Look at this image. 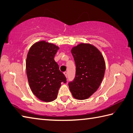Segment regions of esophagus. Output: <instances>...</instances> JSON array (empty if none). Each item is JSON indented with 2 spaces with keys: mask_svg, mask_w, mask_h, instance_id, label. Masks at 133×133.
<instances>
[{
  "mask_svg": "<svg viewBox=\"0 0 133 133\" xmlns=\"http://www.w3.org/2000/svg\"><path fill=\"white\" fill-rule=\"evenodd\" d=\"M64 75H65V77H67V72H66V71L64 72Z\"/></svg>",
  "mask_w": 133,
  "mask_h": 133,
  "instance_id": "esophagus-1",
  "label": "esophagus"
}]
</instances>
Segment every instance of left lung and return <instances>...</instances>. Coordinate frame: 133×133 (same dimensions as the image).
<instances>
[{
    "label": "left lung",
    "instance_id": "1",
    "mask_svg": "<svg viewBox=\"0 0 133 133\" xmlns=\"http://www.w3.org/2000/svg\"><path fill=\"white\" fill-rule=\"evenodd\" d=\"M71 52L76 73L73 81L69 84L70 90L76 99H87L102 82L105 71L104 59L101 52L89 43H80L72 47Z\"/></svg>",
    "mask_w": 133,
    "mask_h": 133
}]
</instances>
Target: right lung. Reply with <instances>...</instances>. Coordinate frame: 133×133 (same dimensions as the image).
<instances>
[{
    "label": "right lung",
    "instance_id": "1",
    "mask_svg": "<svg viewBox=\"0 0 133 133\" xmlns=\"http://www.w3.org/2000/svg\"><path fill=\"white\" fill-rule=\"evenodd\" d=\"M59 47L41 40L33 44L29 51L26 70L32 92L38 99L51 102L57 98L61 83L66 82L54 56Z\"/></svg>",
    "mask_w": 133,
    "mask_h": 133
}]
</instances>
